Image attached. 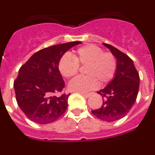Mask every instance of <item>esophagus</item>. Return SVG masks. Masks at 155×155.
I'll list each match as a JSON object with an SVG mask.
<instances>
[{
    "instance_id": "obj_1",
    "label": "esophagus",
    "mask_w": 155,
    "mask_h": 155,
    "mask_svg": "<svg viewBox=\"0 0 155 155\" xmlns=\"http://www.w3.org/2000/svg\"><path fill=\"white\" fill-rule=\"evenodd\" d=\"M82 94H83L84 97H86V98H88V97L91 96V93H82Z\"/></svg>"
}]
</instances>
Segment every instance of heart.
Instances as JSON below:
<instances>
[{"label":"heart","mask_w":155,"mask_h":155,"mask_svg":"<svg viewBox=\"0 0 155 155\" xmlns=\"http://www.w3.org/2000/svg\"><path fill=\"white\" fill-rule=\"evenodd\" d=\"M79 66L86 67L84 74L86 77H78L70 82V91L87 92L96 87L109 83L114 78L117 63L110 53H104L103 50L92 44L79 47L73 53V57L64 55L59 61L58 68L66 78H71L78 74Z\"/></svg>","instance_id":"heart-1"}]
</instances>
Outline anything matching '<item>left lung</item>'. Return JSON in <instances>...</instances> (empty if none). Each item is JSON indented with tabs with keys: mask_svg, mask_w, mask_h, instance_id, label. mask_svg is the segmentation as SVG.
<instances>
[{
	"mask_svg": "<svg viewBox=\"0 0 155 155\" xmlns=\"http://www.w3.org/2000/svg\"><path fill=\"white\" fill-rule=\"evenodd\" d=\"M103 45L116 57L117 68L113 80L98 91L102 96V106L91 110V113L103 121L113 122L124 117L136 102L140 77L134 62L127 54L111 45Z\"/></svg>",
	"mask_w": 155,
	"mask_h": 155,
	"instance_id": "obj_1",
	"label": "left lung"
}]
</instances>
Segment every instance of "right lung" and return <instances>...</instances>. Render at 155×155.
<instances>
[{
	"mask_svg": "<svg viewBox=\"0 0 155 155\" xmlns=\"http://www.w3.org/2000/svg\"><path fill=\"white\" fill-rule=\"evenodd\" d=\"M81 43L78 41L44 48L34 53L19 69L14 82L16 101L30 120L39 124H50L65 113L69 94L55 95L64 87L59 61L68 50Z\"/></svg>",
	"mask_w": 155,
	"mask_h": 155,
	"instance_id": "add662e5",
	"label": "right lung"
}]
</instances>
